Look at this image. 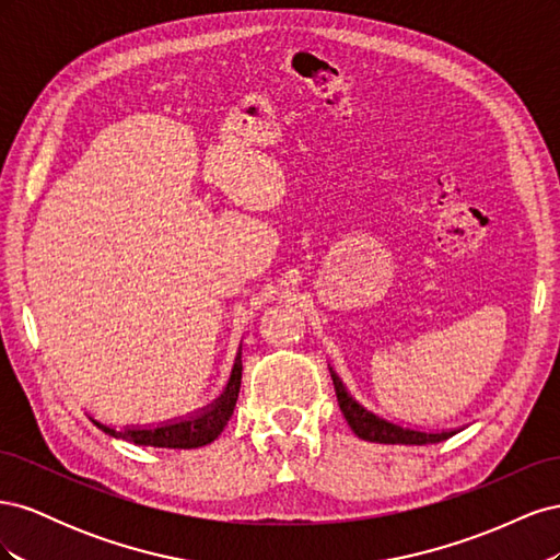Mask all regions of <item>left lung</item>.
Returning <instances> with one entry per match:
<instances>
[{"mask_svg":"<svg viewBox=\"0 0 560 560\" xmlns=\"http://www.w3.org/2000/svg\"><path fill=\"white\" fill-rule=\"evenodd\" d=\"M331 381H334V389H336V399L338 406H341V411L348 420L350 430L358 434L364 442H376V444H439V442H446L448 436L455 434V430L451 432H420V430H409V428H401L395 425V422L383 420L376 413L366 411L362 404H358L352 399V395L346 389L343 381L334 374L331 369Z\"/></svg>","mask_w":560,"mask_h":560,"instance_id":"8db88e82","label":"left lung"}]
</instances>
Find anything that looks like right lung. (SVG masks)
<instances>
[{"label":"right lung","instance_id":"obj_1","mask_svg":"<svg viewBox=\"0 0 560 560\" xmlns=\"http://www.w3.org/2000/svg\"><path fill=\"white\" fill-rule=\"evenodd\" d=\"M241 378H243V362H241V352L238 360L233 364L231 371V381L224 389V395L219 397L208 409H202L200 413L177 420V422H167V425L154 428V430H112L107 425H95L103 430L109 436L124 439V442H132L138 446H154V448H198L206 446L222 434L226 428V422L233 416L235 401H238L241 393Z\"/></svg>","mask_w":560,"mask_h":560}]
</instances>
